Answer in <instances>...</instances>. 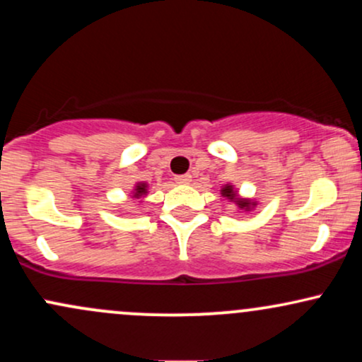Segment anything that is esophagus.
<instances>
[{
	"label": "esophagus",
	"instance_id": "esophagus-1",
	"mask_svg": "<svg viewBox=\"0 0 362 362\" xmlns=\"http://www.w3.org/2000/svg\"><path fill=\"white\" fill-rule=\"evenodd\" d=\"M190 180H192V175H190V173H184V175L175 177L177 184H190Z\"/></svg>",
	"mask_w": 362,
	"mask_h": 362
}]
</instances>
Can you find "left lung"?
<instances>
[{
    "mask_svg": "<svg viewBox=\"0 0 362 362\" xmlns=\"http://www.w3.org/2000/svg\"><path fill=\"white\" fill-rule=\"evenodd\" d=\"M223 195H226L228 199H233V197H235L233 190H231V187H230V185H228V187H224V190H223ZM238 206H240V207H247V206H248V201H238Z\"/></svg>",
    "mask_w": 362,
    "mask_h": 362,
    "instance_id": "8db88e82",
    "label": "left lung"
}]
</instances>
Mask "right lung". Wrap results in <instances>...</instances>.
I'll return each mask as SVG.
<instances>
[{
    "mask_svg": "<svg viewBox=\"0 0 362 362\" xmlns=\"http://www.w3.org/2000/svg\"><path fill=\"white\" fill-rule=\"evenodd\" d=\"M144 192H146V185L141 184V185L136 187V195H134V197H139V195L144 194Z\"/></svg>",
    "mask_w": 362,
    "mask_h": 362,
    "instance_id": "1",
    "label": "right lung"
}]
</instances>
